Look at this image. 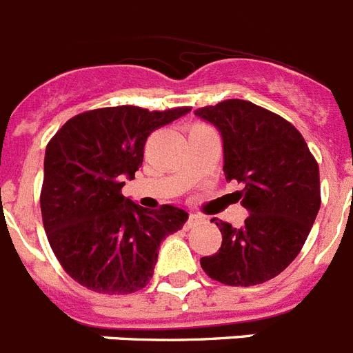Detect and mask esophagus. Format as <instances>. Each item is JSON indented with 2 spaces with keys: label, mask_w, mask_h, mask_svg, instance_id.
<instances>
[{
  "label": "esophagus",
  "mask_w": 353,
  "mask_h": 353,
  "mask_svg": "<svg viewBox=\"0 0 353 353\" xmlns=\"http://www.w3.org/2000/svg\"><path fill=\"white\" fill-rule=\"evenodd\" d=\"M201 221H203V217H201V215L191 214V215H189V219H187L185 226H187V228H192V226H196V224L201 223Z\"/></svg>",
  "instance_id": "1"
}]
</instances>
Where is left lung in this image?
I'll return each mask as SVG.
<instances>
[{"mask_svg":"<svg viewBox=\"0 0 353 353\" xmlns=\"http://www.w3.org/2000/svg\"><path fill=\"white\" fill-rule=\"evenodd\" d=\"M221 132L224 176L249 212L244 226L212 219L223 244L201 258L205 272L228 286L269 281L301 252L320 210V171L295 127L260 105L230 99L194 111Z\"/></svg>","mask_w":353,"mask_h":353,"instance_id":"8db88e82","label":"left lung"}]
</instances>
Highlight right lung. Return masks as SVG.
<instances>
[{
	"label": "right lung",
	"instance_id": "add662e5",
	"mask_svg": "<svg viewBox=\"0 0 353 353\" xmlns=\"http://www.w3.org/2000/svg\"><path fill=\"white\" fill-rule=\"evenodd\" d=\"M191 108L148 111L118 105L86 111L49 141L40 194L52 252L79 285L127 295L148 285L161 242L185 224L174 205L148 210L121 194L143 164L146 138Z\"/></svg>",
	"mask_w": 353,
	"mask_h": 353
}]
</instances>
